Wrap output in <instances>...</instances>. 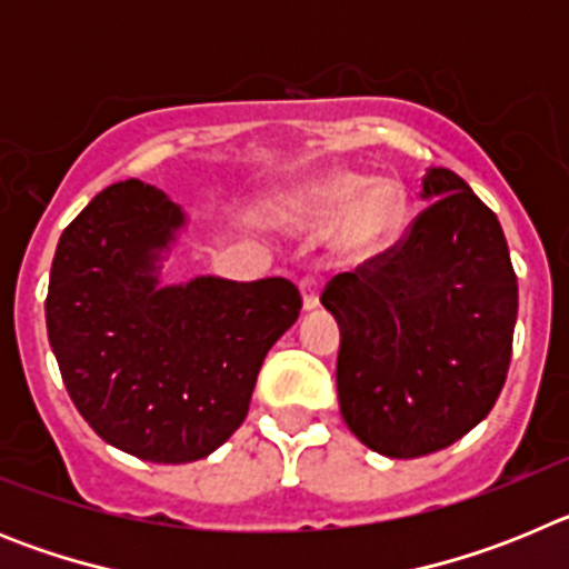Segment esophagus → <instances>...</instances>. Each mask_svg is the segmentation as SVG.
I'll return each instance as SVG.
<instances>
[{"instance_id":"esophagus-1","label":"esophagus","mask_w":569,"mask_h":569,"mask_svg":"<svg viewBox=\"0 0 569 569\" xmlns=\"http://www.w3.org/2000/svg\"><path fill=\"white\" fill-rule=\"evenodd\" d=\"M299 290H301V308L308 310V313L319 308V284H316L313 279H301Z\"/></svg>"}]
</instances>
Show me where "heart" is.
Returning <instances> with one entry per match:
<instances>
[{
	"label": "heart",
	"mask_w": 569,
	"mask_h": 569,
	"mask_svg": "<svg viewBox=\"0 0 569 569\" xmlns=\"http://www.w3.org/2000/svg\"><path fill=\"white\" fill-rule=\"evenodd\" d=\"M301 230L339 226L336 250L350 264L379 259L399 236L407 219V190L396 179L365 170H330L299 190L290 202Z\"/></svg>",
	"instance_id": "heart-1"
}]
</instances>
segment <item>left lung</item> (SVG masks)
Returning <instances> with one entry per match:
<instances>
[{
	"mask_svg": "<svg viewBox=\"0 0 569 569\" xmlns=\"http://www.w3.org/2000/svg\"><path fill=\"white\" fill-rule=\"evenodd\" d=\"M421 199L399 248L321 293L341 333V419L390 459L445 450L490 413L519 313L496 213L447 168L427 170Z\"/></svg>",
	"mask_w": 569,
	"mask_h": 569,
	"instance_id": "8db88e82",
	"label": "left lung"
}]
</instances>
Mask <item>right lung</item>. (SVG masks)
Here are the masks:
<instances>
[{
  "mask_svg": "<svg viewBox=\"0 0 569 569\" xmlns=\"http://www.w3.org/2000/svg\"><path fill=\"white\" fill-rule=\"evenodd\" d=\"M188 222L153 184H110L64 228L44 301L82 419L156 465L204 459L239 430L261 361L301 310L288 279L168 284L162 270Z\"/></svg>",
  "mask_w": 569,
  "mask_h": 569,
  "instance_id": "1",
  "label": "right lung"
}]
</instances>
